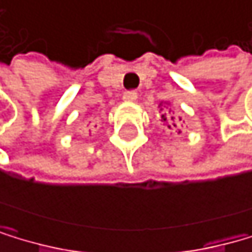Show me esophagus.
Masks as SVG:
<instances>
[{"instance_id": "34e87169", "label": "esophagus", "mask_w": 252, "mask_h": 252, "mask_svg": "<svg viewBox=\"0 0 252 252\" xmlns=\"http://www.w3.org/2000/svg\"><path fill=\"white\" fill-rule=\"evenodd\" d=\"M138 99V93H134V91H131V93H125L124 94V100L125 102H134Z\"/></svg>"}]
</instances>
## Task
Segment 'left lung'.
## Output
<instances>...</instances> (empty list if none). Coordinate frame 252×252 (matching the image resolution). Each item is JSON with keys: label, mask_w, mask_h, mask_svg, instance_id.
Masks as SVG:
<instances>
[{"label": "left lung", "mask_w": 252, "mask_h": 252, "mask_svg": "<svg viewBox=\"0 0 252 252\" xmlns=\"http://www.w3.org/2000/svg\"><path fill=\"white\" fill-rule=\"evenodd\" d=\"M161 119H162V122L167 124V127H169V128L177 127V122H178V121H177V118H175V116H172L169 111H165V113L162 114V118H161ZM180 121H181V119H180Z\"/></svg>", "instance_id": "obj_1"}]
</instances>
